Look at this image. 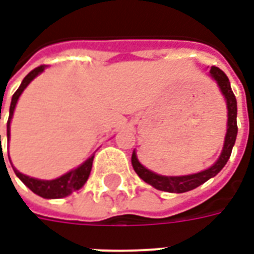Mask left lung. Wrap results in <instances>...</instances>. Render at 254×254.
<instances>
[{"mask_svg": "<svg viewBox=\"0 0 254 254\" xmlns=\"http://www.w3.org/2000/svg\"><path fill=\"white\" fill-rule=\"evenodd\" d=\"M211 77L218 83L219 88L223 94L226 103H227V132H226V137H224L223 149L222 154L219 156V159L215 162V165L211 166L209 169L196 174H190V176H180V177H166L159 176L154 171L145 169L140 162H138L136 152L132 154V166L134 171L137 173V176L149 184L151 187L155 189L163 191H170V193H184V191H189L191 189H196L197 187L202 185L204 182H207L209 178H212L218 174L219 171L222 170L224 165L227 163L233 147L235 144V138H237V132H238V127H237V99H235L234 94L230 87L229 77L226 76L223 70H220L219 67L212 66L209 70Z\"/></svg>", "mask_w": 254, "mask_h": 254, "instance_id": "obj_1", "label": "left lung"}]
</instances>
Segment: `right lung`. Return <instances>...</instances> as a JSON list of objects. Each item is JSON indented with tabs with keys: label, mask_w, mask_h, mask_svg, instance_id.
Instances as JSON below:
<instances>
[{
	"label": "right lung",
	"mask_w": 254,
	"mask_h": 254,
	"mask_svg": "<svg viewBox=\"0 0 254 254\" xmlns=\"http://www.w3.org/2000/svg\"><path fill=\"white\" fill-rule=\"evenodd\" d=\"M45 67H46V65H41V66L35 67L34 70H31V72L25 76L24 80L21 81L20 87L17 88V91L14 92L13 96H12V102H10V107H9L8 124H6V136H8V141L9 136H10V120H12V117H13L14 107H16V103H17V100H19V96L21 95V92L24 91L25 87H27L39 73H42L45 70ZM92 162H94V155L89 156L88 159L85 160L81 166H78L77 169L69 171L66 174H64V176H61L60 178H56V180H52V181H43V180H36V178H32V177L24 176V174H21L20 171L16 170L14 167L13 170L14 173H16V176L19 177L20 180L23 181V184H24L25 187L30 188L31 190L34 191L35 194H38V196L45 197V198H63V197L69 196L72 191L78 190L80 188L84 187V184L88 180L91 169H92Z\"/></svg>",
	"instance_id": "1"
}]
</instances>
